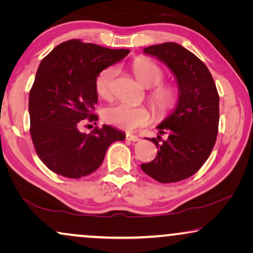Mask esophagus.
Instances as JSON below:
<instances>
[{
  "mask_svg": "<svg viewBox=\"0 0 253 253\" xmlns=\"http://www.w3.org/2000/svg\"><path fill=\"white\" fill-rule=\"evenodd\" d=\"M139 139L140 138L138 136H134V134H129V133L126 134V140L129 141H139Z\"/></svg>",
  "mask_w": 253,
  "mask_h": 253,
  "instance_id": "34e87169",
  "label": "esophagus"
}]
</instances>
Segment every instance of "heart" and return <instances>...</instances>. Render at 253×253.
Here are the masks:
<instances>
[{
    "instance_id": "obj_1",
    "label": "heart",
    "mask_w": 253,
    "mask_h": 253,
    "mask_svg": "<svg viewBox=\"0 0 253 253\" xmlns=\"http://www.w3.org/2000/svg\"><path fill=\"white\" fill-rule=\"evenodd\" d=\"M131 68L140 84L145 87H152L148 99L157 114L164 116L171 112L177 105L178 89L174 85L162 84L165 72L160 65L150 58L137 57L131 64ZM116 74L115 67H108L98 75L95 79V89L101 98L109 99L112 96V87ZM103 120L121 129L133 131L151 122V113L145 106L116 103L103 110Z\"/></svg>"
}]
</instances>
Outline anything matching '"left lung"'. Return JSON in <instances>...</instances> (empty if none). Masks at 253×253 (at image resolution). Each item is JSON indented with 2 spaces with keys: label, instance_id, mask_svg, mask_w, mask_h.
Here are the masks:
<instances>
[{
  "label": "left lung",
  "instance_id": "obj_1",
  "mask_svg": "<svg viewBox=\"0 0 253 253\" xmlns=\"http://www.w3.org/2000/svg\"><path fill=\"white\" fill-rule=\"evenodd\" d=\"M144 53L170 69L179 95L174 112L158 126L160 136L150 139L157 145V157L140 167L160 183L179 182L196 174L213 150L219 130V94L206 65L181 44H154ZM161 134L168 138L162 140Z\"/></svg>",
  "mask_w": 253,
  "mask_h": 253
}]
</instances>
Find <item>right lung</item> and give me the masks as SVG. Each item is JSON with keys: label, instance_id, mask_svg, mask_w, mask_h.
I'll return each instance as SVG.
<instances>
[{"label": "right lung", "instance_id": "obj_1", "mask_svg": "<svg viewBox=\"0 0 253 253\" xmlns=\"http://www.w3.org/2000/svg\"><path fill=\"white\" fill-rule=\"evenodd\" d=\"M129 49H110L72 39L41 61L30 91V132L37 154L51 171L69 178L89 175L101 166L110 144L126 134L103 124L89 133L79 126L98 121L95 79Z\"/></svg>", "mask_w": 253, "mask_h": 253}]
</instances>
